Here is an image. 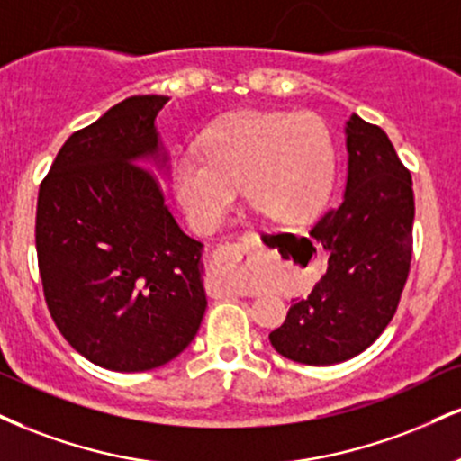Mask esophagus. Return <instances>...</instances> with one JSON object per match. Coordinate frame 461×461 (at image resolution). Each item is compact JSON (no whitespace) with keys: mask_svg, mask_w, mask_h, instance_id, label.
Masks as SVG:
<instances>
[{"mask_svg":"<svg viewBox=\"0 0 461 461\" xmlns=\"http://www.w3.org/2000/svg\"><path fill=\"white\" fill-rule=\"evenodd\" d=\"M251 242H236V245H221L212 253L210 264L208 292L214 298L234 296V294H253L249 287L242 285L240 266L245 262Z\"/></svg>","mask_w":461,"mask_h":461,"instance_id":"esophagus-1","label":"esophagus"}]
</instances>
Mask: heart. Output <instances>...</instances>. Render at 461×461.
<instances>
[{"label":"heart","instance_id":"heart-1","mask_svg":"<svg viewBox=\"0 0 461 461\" xmlns=\"http://www.w3.org/2000/svg\"><path fill=\"white\" fill-rule=\"evenodd\" d=\"M330 180L332 141L313 113H231L206 131L202 154L174 160L176 197L199 231L223 223L240 185L268 219L292 223L324 203Z\"/></svg>","mask_w":461,"mask_h":461}]
</instances>
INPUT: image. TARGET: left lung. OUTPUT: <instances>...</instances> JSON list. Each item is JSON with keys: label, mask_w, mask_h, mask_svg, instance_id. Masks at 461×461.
<instances>
[{"label": "left lung", "mask_w": 461, "mask_h": 461, "mask_svg": "<svg viewBox=\"0 0 461 461\" xmlns=\"http://www.w3.org/2000/svg\"><path fill=\"white\" fill-rule=\"evenodd\" d=\"M346 148L341 203L309 231L329 251V268L268 335L281 357L304 365H335L367 350L397 312L412 259L410 171L386 132L357 113L346 122Z\"/></svg>", "instance_id": "1"}]
</instances>
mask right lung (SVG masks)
<instances>
[{
  "instance_id": "right-lung-1",
  "label": "right lung",
  "mask_w": 461,
  "mask_h": 461,
  "mask_svg": "<svg viewBox=\"0 0 461 461\" xmlns=\"http://www.w3.org/2000/svg\"><path fill=\"white\" fill-rule=\"evenodd\" d=\"M167 96H131L72 132L38 191L44 301L64 339L111 371H148L195 339L203 245L165 206L157 115Z\"/></svg>"
}]
</instances>
